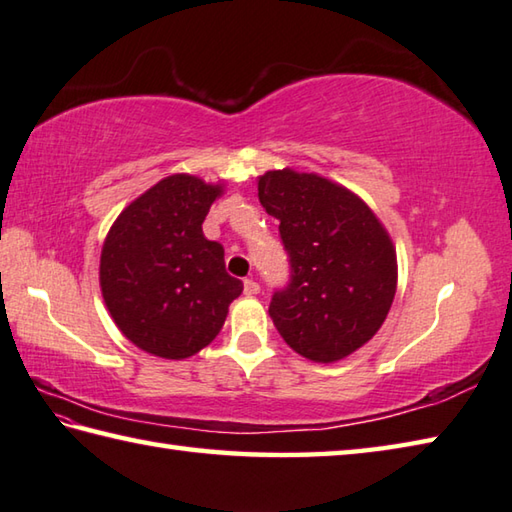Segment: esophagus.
Wrapping results in <instances>:
<instances>
[{
	"label": "esophagus",
	"mask_w": 512,
	"mask_h": 512,
	"mask_svg": "<svg viewBox=\"0 0 512 512\" xmlns=\"http://www.w3.org/2000/svg\"><path fill=\"white\" fill-rule=\"evenodd\" d=\"M257 293H259V284L255 282V279H246V282H244V295L253 297Z\"/></svg>",
	"instance_id": "34e87169"
}]
</instances>
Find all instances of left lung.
Here are the masks:
<instances>
[{"label": "left lung", "instance_id": "obj_1", "mask_svg": "<svg viewBox=\"0 0 512 512\" xmlns=\"http://www.w3.org/2000/svg\"><path fill=\"white\" fill-rule=\"evenodd\" d=\"M259 202L279 219L290 284L268 315L284 342L317 364H335L375 337L393 306L397 253L362 197L293 168L257 177Z\"/></svg>", "mask_w": 512, "mask_h": 512}]
</instances>
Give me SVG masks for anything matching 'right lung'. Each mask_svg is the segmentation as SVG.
<instances>
[{"label": "right lung", "mask_w": 512, "mask_h": 512, "mask_svg": "<svg viewBox=\"0 0 512 512\" xmlns=\"http://www.w3.org/2000/svg\"><path fill=\"white\" fill-rule=\"evenodd\" d=\"M222 184L168 175L130 202L110 226L99 286L117 328L146 353L186 359L222 330L244 284L224 266V246L202 224Z\"/></svg>", "instance_id": "right-lung-1"}]
</instances>
